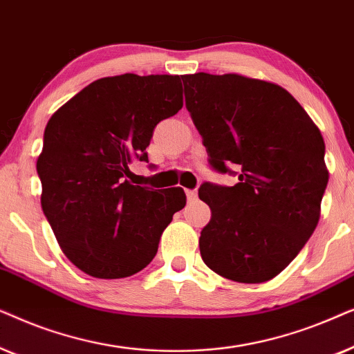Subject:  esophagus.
<instances>
[{"mask_svg":"<svg viewBox=\"0 0 354 354\" xmlns=\"http://www.w3.org/2000/svg\"><path fill=\"white\" fill-rule=\"evenodd\" d=\"M187 198H188V201H196V198H198L196 190H187Z\"/></svg>","mask_w":354,"mask_h":354,"instance_id":"esophagus-1","label":"esophagus"}]
</instances>
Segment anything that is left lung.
Masks as SVG:
<instances>
[{
    "mask_svg": "<svg viewBox=\"0 0 354 354\" xmlns=\"http://www.w3.org/2000/svg\"><path fill=\"white\" fill-rule=\"evenodd\" d=\"M182 80L211 166L240 169L236 185L198 190L211 207L201 258L234 282H268L297 258L321 217L328 182L321 130L272 82L206 72Z\"/></svg>",
    "mask_w": 354,
    "mask_h": 354,
    "instance_id": "8db88e82",
    "label": "left lung"
}]
</instances>
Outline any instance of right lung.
<instances>
[{"label": "right lung", "instance_id": "1", "mask_svg": "<svg viewBox=\"0 0 354 354\" xmlns=\"http://www.w3.org/2000/svg\"><path fill=\"white\" fill-rule=\"evenodd\" d=\"M182 75L122 74L91 82L48 120L37 159L41 209L62 253L96 279L140 272L187 203L180 187L132 185L153 130L183 106Z\"/></svg>", "mask_w": 354, "mask_h": 354}]
</instances>
